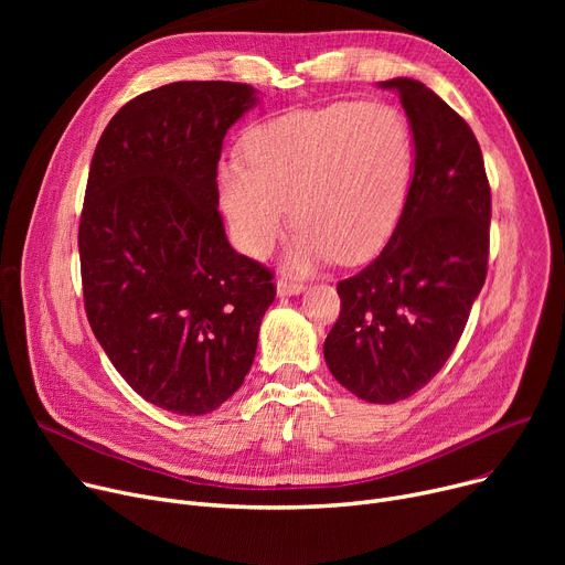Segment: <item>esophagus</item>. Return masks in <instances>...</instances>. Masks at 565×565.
Wrapping results in <instances>:
<instances>
[{"label": "esophagus", "instance_id": "34e87169", "mask_svg": "<svg viewBox=\"0 0 565 565\" xmlns=\"http://www.w3.org/2000/svg\"><path fill=\"white\" fill-rule=\"evenodd\" d=\"M302 288H305V284L302 281H298V279H292V277H279L277 279V295L279 298H288V295H298V292H302Z\"/></svg>", "mask_w": 565, "mask_h": 565}]
</instances>
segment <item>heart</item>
Here are the masks:
<instances>
[{"label": "heart", "instance_id": "b5f03b06", "mask_svg": "<svg viewBox=\"0 0 565 565\" xmlns=\"http://www.w3.org/2000/svg\"><path fill=\"white\" fill-rule=\"evenodd\" d=\"M247 160L217 164V190L235 245L270 254L295 224L292 270L377 254L398 226L414 173L405 114L387 103H332L295 109L254 126Z\"/></svg>", "mask_w": 565, "mask_h": 565}]
</instances>
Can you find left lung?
Here are the masks:
<instances>
[{"label":"left lung","instance_id":"1","mask_svg":"<svg viewBox=\"0 0 565 565\" xmlns=\"http://www.w3.org/2000/svg\"><path fill=\"white\" fill-rule=\"evenodd\" d=\"M398 92L414 139V173L390 243L362 273L337 284L341 313L324 362L348 392L396 403L447 364L486 281L490 183L465 118L417 79Z\"/></svg>","mask_w":565,"mask_h":565}]
</instances>
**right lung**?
<instances>
[{
	"mask_svg": "<svg viewBox=\"0 0 565 565\" xmlns=\"http://www.w3.org/2000/svg\"><path fill=\"white\" fill-rule=\"evenodd\" d=\"M241 82H173L107 124L88 169L79 265L88 324L148 403L199 417L252 369L273 273L237 254L217 211L226 130L256 105Z\"/></svg>",
	"mask_w": 565,
	"mask_h": 565,
	"instance_id": "obj_1",
	"label": "right lung"
}]
</instances>
